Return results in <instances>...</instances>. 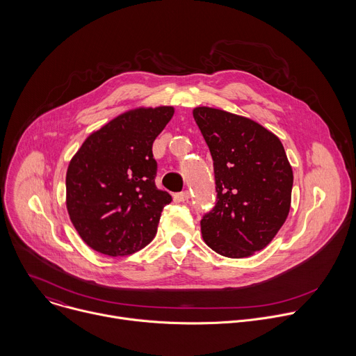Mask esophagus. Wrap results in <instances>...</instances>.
<instances>
[{"instance_id": "1", "label": "esophagus", "mask_w": 356, "mask_h": 356, "mask_svg": "<svg viewBox=\"0 0 356 356\" xmlns=\"http://www.w3.org/2000/svg\"><path fill=\"white\" fill-rule=\"evenodd\" d=\"M188 198H190V193H188L187 190L175 194V201H176V202H184V201H187Z\"/></svg>"}]
</instances>
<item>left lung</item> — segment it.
Instances as JSON below:
<instances>
[{
  "label": "left lung",
  "mask_w": 356,
  "mask_h": 356,
  "mask_svg": "<svg viewBox=\"0 0 356 356\" xmlns=\"http://www.w3.org/2000/svg\"><path fill=\"white\" fill-rule=\"evenodd\" d=\"M193 117L214 165L217 200L202 216L204 242L227 258L253 255L284 224L291 201L293 170L280 139L245 117L197 107Z\"/></svg>",
  "instance_id": "obj_1"
}]
</instances>
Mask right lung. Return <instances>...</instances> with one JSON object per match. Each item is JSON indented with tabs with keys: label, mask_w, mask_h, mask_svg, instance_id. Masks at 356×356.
Listing matches in <instances>:
<instances>
[{
	"label": "right lung",
	"mask_w": 356,
	"mask_h": 356,
	"mask_svg": "<svg viewBox=\"0 0 356 356\" xmlns=\"http://www.w3.org/2000/svg\"><path fill=\"white\" fill-rule=\"evenodd\" d=\"M173 107L136 108L92 132L69 163L66 206L81 239L108 257H127L158 232L172 201L155 184L152 145Z\"/></svg>",
	"instance_id": "1"
}]
</instances>
